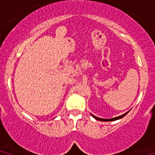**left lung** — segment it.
<instances>
[{
	"instance_id": "obj_1",
	"label": "left lung",
	"mask_w": 155,
	"mask_h": 155,
	"mask_svg": "<svg viewBox=\"0 0 155 155\" xmlns=\"http://www.w3.org/2000/svg\"><path fill=\"white\" fill-rule=\"evenodd\" d=\"M128 113V112H127ZM127 113H124V114L121 115V116H117V117H115V118H112V119H102V118H99V117H97V116H94V115L91 114V116L94 117L95 120H99V121H105V122H109V121H115V120H120V119H122L124 116H125L127 114Z\"/></svg>"
}]
</instances>
